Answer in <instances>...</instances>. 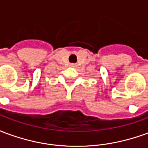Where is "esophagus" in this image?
<instances>
[{
    "label": "esophagus",
    "instance_id": "34e87169",
    "mask_svg": "<svg viewBox=\"0 0 148 148\" xmlns=\"http://www.w3.org/2000/svg\"><path fill=\"white\" fill-rule=\"evenodd\" d=\"M70 66H74V63H71V64H70Z\"/></svg>",
    "mask_w": 148,
    "mask_h": 148
}]
</instances>
